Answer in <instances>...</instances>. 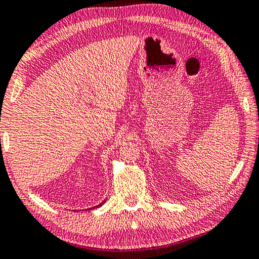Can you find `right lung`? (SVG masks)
Listing matches in <instances>:
<instances>
[{"instance_id":"right-lung-1","label":"right lung","mask_w":259,"mask_h":259,"mask_svg":"<svg viewBox=\"0 0 259 259\" xmlns=\"http://www.w3.org/2000/svg\"><path fill=\"white\" fill-rule=\"evenodd\" d=\"M105 202H106V200H104V202H102L101 204H99V205H97V206H94V207H91V208H89V210H93V208H96V207H100V206H101V205H102V204H104Z\"/></svg>"}]
</instances>
